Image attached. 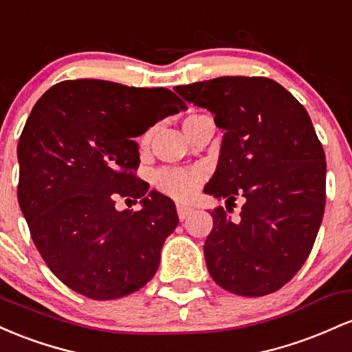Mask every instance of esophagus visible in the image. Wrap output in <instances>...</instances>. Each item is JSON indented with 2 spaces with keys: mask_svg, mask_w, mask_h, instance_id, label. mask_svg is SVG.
Wrapping results in <instances>:
<instances>
[{
  "mask_svg": "<svg viewBox=\"0 0 352 352\" xmlns=\"http://www.w3.org/2000/svg\"><path fill=\"white\" fill-rule=\"evenodd\" d=\"M176 211H177V218H179L181 221H184L189 214H191L192 209L189 208V206H184V204H177Z\"/></svg>",
  "mask_w": 352,
  "mask_h": 352,
  "instance_id": "obj_1",
  "label": "esophagus"
}]
</instances>
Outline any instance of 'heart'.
<instances>
[{"label":"heart","mask_w":352,"mask_h":352,"mask_svg":"<svg viewBox=\"0 0 352 352\" xmlns=\"http://www.w3.org/2000/svg\"><path fill=\"white\" fill-rule=\"evenodd\" d=\"M149 143V133L141 138V146ZM201 181V175L197 171H189V169H163L156 175L157 188L163 189L168 195L179 197H189L197 189Z\"/></svg>","instance_id":"obj_1"}]
</instances>
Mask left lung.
Returning a JSON list of instances; mask_svg holds the SVG:
<instances>
[{
    "instance_id": "left-lung-1",
    "label": "left lung",
    "mask_w": 352,
    "mask_h": 352,
    "mask_svg": "<svg viewBox=\"0 0 352 352\" xmlns=\"http://www.w3.org/2000/svg\"><path fill=\"white\" fill-rule=\"evenodd\" d=\"M175 91L224 129L204 192L226 204L244 199L238 221L221 206L211 211L209 274L229 293H274L301 270L324 214L326 156L309 114L270 78L221 76Z\"/></svg>"
}]
</instances>
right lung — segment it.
I'll return each mask as SVG.
<instances>
[{
    "mask_svg": "<svg viewBox=\"0 0 352 352\" xmlns=\"http://www.w3.org/2000/svg\"><path fill=\"white\" fill-rule=\"evenodd\" d=\"M181 109L166 88L102 80L61 81L34 104L18 143L19 208L41 258L76 293L123 298L157 271L179 219L168 196L133 175L134 138ZM118 195L142 209L118 212Z\"/></svg>",
    "mask_w": 352,
    "mask_h": 352,
    "instance_id": "obj_1",
    "label": "right lung"
}]
</instances>
